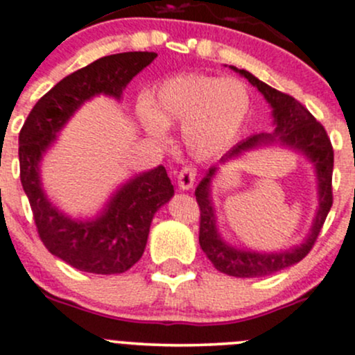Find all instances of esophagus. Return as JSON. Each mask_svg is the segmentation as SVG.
I'll return each instance as SVG.
<instances>
[{
    "label": "esophagus",
    "instance_id": "1",
    "mask_svg": "<svg viewBox=\"0 0 355 355\" xmlns=\"http://www.w3.org/2000/svg\"><path fill=\"white\" fill-rule=\"evenodd\" d=\"M195 179H196V169L195 167H182L181 173L178 174V186L179 189H182V191H188V189L193 188V184H195Z\"/></svg>",
    "mask_w": 355,
    "mask_h": 355
}]
</instances>
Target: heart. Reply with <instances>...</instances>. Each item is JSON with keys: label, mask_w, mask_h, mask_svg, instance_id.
Masks as SVG:
<instances>
[{"label": "heart", "mask_w": 355, "mask_h": 355, "mask_svg": "<svg viewBox=\"0 0 355 355\" xmlns=\"http://www.w3.org/2000/svg\"><path fill=\"white\" fill-rule=\"evenodd\" d=\"M250 109V90L241 80L188 73L160 83L153 105H138V118L155 140H166L169 124H179L188 150L211 159L236 144Z\"/></svg>", "instance_id": "heart-1"}]
</instances>
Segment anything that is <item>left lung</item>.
Wrapping results in <instances>:
<instances>
[{
    "instance_id": "obj_1",
    "label": "left lung",
    "mask_w": 355,
    "mask_h": 355,
    "mask_svg": "<svg viewBox=\"0 0 355 355\" xmlns=\"http://www.w3.org/2000/svg\"><path fill=\"white\" fill-rule=\"evenodd\" d=\"M231 69L244 76L265 97L266 104L272 109L275 130L272 133L253 135V137L246 138V140L239 141L236 147H232L218 160L217 166H211L207 171L200 184L196 186L195 196L200 205V211H202L200 214L202 215L200 246H202L203 253L214 263L218 272L231 277H241V279H251V277L272 275V273L288 268V266L301 261L311 251L314 241L323 227L324 218L330 211L331 203H334V198H331L334 148H331L330 138H328L324 128L313 118L311 112L301 102H297L287 94L272 89L246 69H239L236 67H231ZM268 146L287 148L289 151L302 155L312 162L315 175L317 176L318 207L309 236L297 247L280 252H257L229 243L218 231L216 211L211 200L213 179L220 165L240 158L248 151Z\"/></svg>"
}]
</instances>
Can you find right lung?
<instances>
[{"label":"right lung","instance_id":"1","mask_svg":"<svg viewBox=\"0 0 355 355\" xmlns=\"http://www.w3.org/2000/svg\"><path fill=\"white\" fill-rule=\"evenodd\" d=\"M157 58L148 51L104 56L53 87L28 114L18 137L20 181L44 246L80 272L114 275L144 254L153 215L174 196L166 167L133 174L92 217H71L53 203L42 184V160L61 130L85 102L105 96L121 101L128 83Z\"/></svg>","mask_w":355,"mask_h":355}]
</instances>
